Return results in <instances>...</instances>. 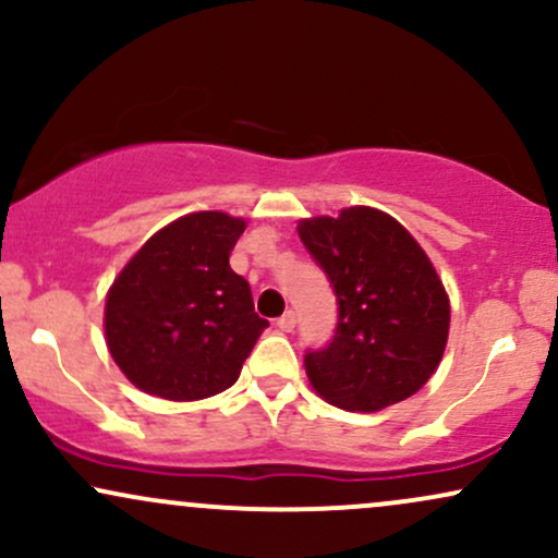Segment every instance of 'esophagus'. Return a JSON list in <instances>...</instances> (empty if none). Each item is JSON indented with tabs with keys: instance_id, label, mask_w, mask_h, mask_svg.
Here are the masks:
<instances>
[{
	"instance_id": "34e87169",
	"label": "esophagus",
	"mask_w": 558,
	"mask_h": 558,
	"mask_svg": "<svg viewBox=\"0 0 558 558\" xmlns=\"http://www.w3.org/2000/svg\"><path fill=\"white\" fill-rule=\"evenodd\" d=\"M278 328L283 332H291L296 328V315H293V312H286L283 317H278Z\"/></svg>"
}]
</instances>
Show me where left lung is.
Wrapping results in <instances>:
<instances>
[{
    "instance_id": "left-lung-1",
    "label": "left lung",
    "mask_w": 558,
    "mask_h": 558,
    "mask_svg": "<svg viewBox=\"0 0 558 558\" xmlns=\"http://www.w3.org/2000/svg\"><path fill=\"white\" fill-rule=\"evenodd\" d=\"M338 299L332 341L306 351L312 388L332 407L380 412L430 380L448 341L446 288L399 220L373 207L299 222Z\"/></svg>"
}]
</instances>
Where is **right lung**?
<instances>
[{"label": "right lung", "instance_id": "obj_1", "mask_svg": "<svg viewBox=\"0 0 558 558\" xmlns=\"http://www.w3.org/2000/svg\"><path fill=\"white\" fill-rule=\"evenodd\" d=\"M243 228L226 213L178 217L114 278L105 304L107 349L144 393L198 401L239 380L267 328L252 288L228 262Z\"/></svg>", "mask_w": 558, "mask_h": 558}]
</instances>
